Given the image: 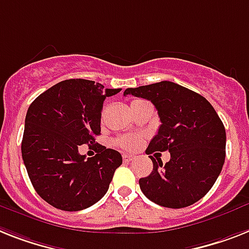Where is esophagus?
I'll return each mask as SVG.
<instances>
[{
    "mask_svg": "<svg viewBox=\"0 0 249 249\" xmlns=\"http://www.w3.org/2000/svg\"><path fill=\"white\" fill-rule=\"evenodd\" d=\"M122 158H123V161H124V163H129V161H132V160L135 159V157H133V155H131V154H123Z\"/></svg>",
    "mask_w": 249,
    "mask_h": 249,
    "instance_id": "esophagus-1",
    "label": "esophagus"
}]
</instances>
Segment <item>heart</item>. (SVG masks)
Returning a JSON list of instances; mask_svg holds the SVG:
<instances>
[{
    "label": "heart",
    "instance_id": "1",
    "mask_svg": "<svg viewBox=\"0 0 249 249\" xmlns=\"http://www.w3.org/2000/svg\"><path fill=\"white\" fill-rule=\"evenodd\" d=\"M141 142H142V139L140 136H123L116 141L117 146H120L123 150H128V151L136 150L141 145Z\"/></svg>",
    "mask_w": 249,
    "mask_h": 249
}]
</instances>
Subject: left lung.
Here are the masks:
<instances>
[{"label": "left lung", "instance_id": "8db88e82", "mask_svg": "<svg viewBox=\"0 0 249 249\" xmlns=\"http://www.w3.org/2000/svg\"><path fill=\"white\" fill-rule=\"evenodd\" d=\"M153 103L160 118L159 131L146 154L169 151L170 160L153 157V172L139 180L142 194L160 206L182 209L211 190L225 161L227 135L213 107L202 95L172 81L128 88L123 95Z\"/></svg>", "mask_w": 249, "mask_h": 249}]
</instances>
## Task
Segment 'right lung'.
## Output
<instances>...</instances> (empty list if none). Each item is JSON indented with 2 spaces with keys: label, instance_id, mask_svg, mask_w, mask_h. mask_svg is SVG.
Returning a JSON list of instances; mask_svg holds the SVG:
<instances>
[{
  "label": "right lung",
  "instance_id": "obj_1",
  "mask_svg": "<svg viewBox=\"0 0 249 249\" xmlns=\"http://www.w3.org/2000/svg\"><path fill=\"white\" fill-rule=\"evenodd\" d=\"M120 91L90 80H65L29 107L22 160L36 194L55 209L84 210L107 194L121 154L98 145V154L86 159L79 147L95 143L103 103Z\"/></svg>",
  "mask_w": 249,
  "mask_h": 249
}]
</instances>
